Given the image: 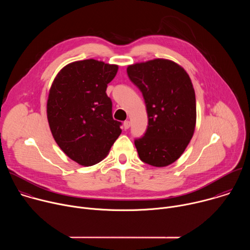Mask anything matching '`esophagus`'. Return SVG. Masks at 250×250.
Here are the masks:
<instances>
[{
  "instance_id": "34e87169",
  "label": "esophagus",
  "mask_w": 250,
  "mask_h": 250,
  "mask_svg": "<svg viewBox=\"0 0 250 250\" xmlns=\"http://www.w3.org/2000/svg\"><path fill=\"white\" fill-rule=\"evenodd\" d=\"M129 126H130V122H128V121L124 122V127H125V129H128Z\"/></svg>"
}]
</instances>
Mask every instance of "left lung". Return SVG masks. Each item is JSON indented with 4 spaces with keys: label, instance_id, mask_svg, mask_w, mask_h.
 <instances>
[{
    "label": "left lung",
    "instance_id": "left-lung-1",
    "mask_svg": "<svg viewBox=\"0 0 250 250\" xmlns=\"http://www.w3.org/2000/svg\"><path fill=\"white\" fill-rule=\"evenodd\" d=\"M129 80L144 96L148 125L134 139L141 161L155 167L179 158L194 134L196 97L189 75L173 61L154 59L129 65Z\"/></svg>",
    "mask_w": 250,
    "mask_h": 250
}]
</instances>
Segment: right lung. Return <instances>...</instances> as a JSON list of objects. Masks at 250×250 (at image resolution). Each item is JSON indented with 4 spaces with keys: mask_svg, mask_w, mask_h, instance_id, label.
Wrapping results in <instances>:
<instances>
[{
    "mask_svg": "<svg viewBox=\"0 0 250 250\" xmlns=\"http://www.w3.org/2000/svg\"><path fill=\"white\" fill-rule=\"evenodd\" d=\"M117 65L87 59L66 65L54 79L47 100L52 135L63 152L83 166H92L109 153L122 133L105 93Z\"/></svg>",
    "mask_w": 250,
    "mask_h": 250,
    "instance_id": "right-lung-1",
    "label": "right lung"
}]
</instances>
